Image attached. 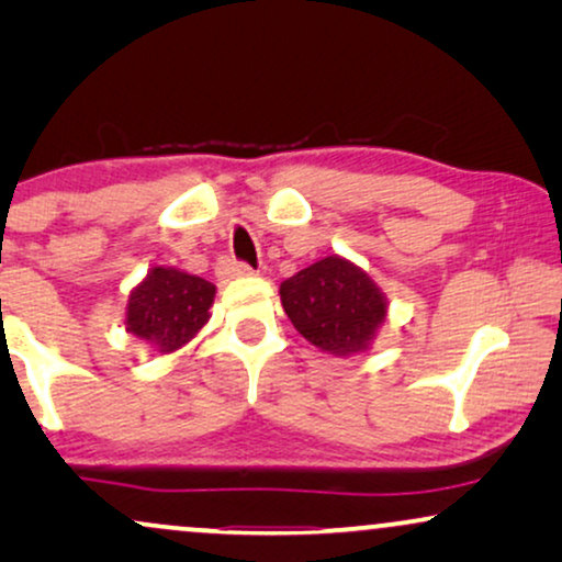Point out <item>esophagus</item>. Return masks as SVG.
Masks as SVG:
<instances>
[{"mask_svg": "<svg viewBox=\"0 0 562 562\" xmlns=\"http://www.w3.org/2000/svg\"><path fill=\"white\" fill-rule=\"evenodd\" d=\"M217 273H220V279L227 281V279H240V276H252L256 271H252L248 263H240V260L225 258V260H220Z\"/></svg>", "mask_w": 562, "mask_h": 562, "instance_id": "1", "label": "esophagus"}]
</instances>
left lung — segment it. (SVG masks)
<instances>
[{
    "label": "left lung",
    "instance_id": "obj_1",
    "mask_svg": "<svg viewBox=\"0 0 562 562\" xmlns=\"http://www.w3.org/2000/svg\"><path fill=\"white\" fill-rule=\"evenodd\" d=\"M291 325L333 356L368 350L386 319V299L371 276L340 256L322 258L281 283Z\"/></svg>",
    "mask_w": 562,
    "mask_h": 562
}]
</instances>
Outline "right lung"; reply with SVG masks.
<instances>
[{"mask_svg":"<svg viewBox=\"0 0 562 562\" xmlns=\"http://www.w3.org/2000/svg\"><path fill=\"white\" fill-rule=\"evenodd\" d=\"M214 291V283L179 268H150L130 294L125 329L158 352L179 350L210 319Z\"/></svg>","mask_w":562,"mask_h":562,"instance_id":"obj_1","label":"right lung"}]
</instances>
